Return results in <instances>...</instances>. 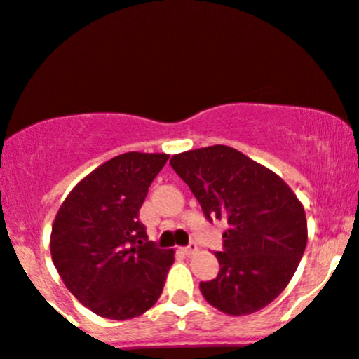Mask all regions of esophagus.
Segmentation results:
<instances>
[{
    "label": "esophagus",
    "mask_w": 359,
    "mask_h": 359,
    "mask_svg": "<svg viewBox=\"0 0 359 359\" xmlns=\"http://www.w3.org/2000/svg\"><path fill=\"white\" fill-rule=\"evenodd\" d=\"M196 252H198V245H196V243H189L186 249H184V254L189 255V257H191V255H194Z\"/></svg>",
    "instance_id": "1"
}]
</instances>
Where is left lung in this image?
I'll use <instances>...</instances> for the list:
<instances>
[{"label": "left lung", "mask_w": 359, "mask_h": 359, "mask_svg": "<svg viewBox=\"0 0 359 359\" xmlns=\"http://www.w3.org/2000/svg\"><path fill=\"white\" fill-rule=\"evenodd\" d=\"M170 165L206 218L228 224L223 250L216 252L219 273L201 283L203 297L235 317L269 305L305 252L309 233L300 199L273 170L224 144L173 155Z\"/></svg>", "instance_id": "left-lung-1"}]
</instances>
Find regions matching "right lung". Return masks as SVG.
<instances>
[{"label":"right lung","mask_w":359,"mask_h":359,"mask_svg":"<svg viewBox=\"0 0 359 359\" xmlns=\"http://www.w3.org/2000/svg\"><path fill=\"white\" fill-rule=\"evenodd\" d=\"M167 160L165 153L114 156L73 187L54 218V266L76 300L100 317H140L163 291L175 252L148 242L140 208Z\"/></svg>","instance_id":"obj_1"}]
</instances>
